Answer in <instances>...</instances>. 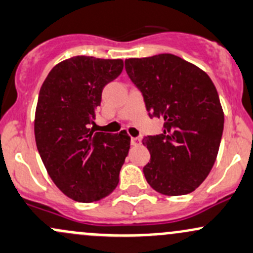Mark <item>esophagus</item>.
Returning <instances> with one entry per match:
<instances>
[{"label": "esophagus", "mask_w": 253, "mask_h": 253, "mask_svg": "<svg viewBox=\"0 0 253 253\" xmlns=\"http://www.w3.org/2000/svg\"><path fill=\"white\" fill-rule=\"evenodd\" d=\"M131 143H132V145H139L140 144V138H138V137H132V139H131Z\"/></svg>", "instance_id": "esophagus-1"}]
</instances>
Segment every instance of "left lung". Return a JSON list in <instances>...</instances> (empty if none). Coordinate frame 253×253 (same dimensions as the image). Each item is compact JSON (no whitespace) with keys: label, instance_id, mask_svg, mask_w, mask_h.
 Returning <instances> with one entry per match:
<instances>
[{"label":"left lung","instance_id":"obj_1","mask_svg":"<svg viewBox=\"0 0 253 253\" xmlns=\"http://www.w3.org/2000/svg\"><path fill=\"white\" fill-rule=\"evenodd\" d=\"M150 118L164 119L160 134L143 139L150 161L143 169L154 190L185 195L206 179L216 161L224 114L213 82L205 71L177 55L125 60Z\"/></svg>","mask_w":253,"mask_h":253}]
</instances>
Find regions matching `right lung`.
Masks as SVG:
<instances>
[{
	"instance_id": "obj_1",
	"label": "right lung",
	"mask_w": 253,
	"mask_h": 253,
	"mask_svg": "<svg viewBox=\"0 0 253 253\" xmlns=\"http://www.w3.org/2000/svg\"><path fill=\"white\" fill-rule=\"evenodd\" d=\"M121 59L78 55L49 71L35 114L37 150L49 177L79 203H93L116 188L131 138L94 132L103 88L121 74Z\"/></svg>"
}]
</instances>
